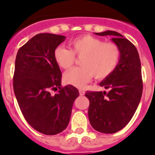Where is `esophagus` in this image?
I'll use <instances>...</instances> for the list:
<instances>
[{
	"mask_svg": "<svg viewBox=\"0 0 155 155\" xmlns=\"http://www.w3.org/2000/svg\"><path fill=\"white\" fill-rule=\"evenodd\" d=\"M79 93H80V94H81V95H84L85 92H84V91H82V90H80V91H79Z\"/></svg>",
	"mask_w": 155,
	"mask_h": 155,
	"instance_id": "34e87169",
	"label": "esophagus"
}]
</instances>
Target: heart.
<instances>
[{
  "mask_svg": "<svg viewBox=\"0 0 155 155\" xmlns=\"http://www.w3.org/2000/svg\"><path fill=\"white\" fill-rule=\"evenodd\" d=\"M71 50L58 46L54 52L56 64L62 69H69L74 64L75 55L82 57L81 67L66 72L64 81L76 88H84L94 76L96 80L109 77L119 64L120 51L114 43H105L92 35H81L70 42Z\"/></svg>",
  "mask_w": 155,
  "mask_h": 155,
  "instance_id": "b5f03b06",
  "label": "heart"
}]
</instances>
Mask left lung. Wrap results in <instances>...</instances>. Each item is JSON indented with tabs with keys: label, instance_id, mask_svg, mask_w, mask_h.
<instances>
[{
	"label": "left lung",
	"instance_id": "1",
	"mask_svg": "<svg viewBox=\"0 0 155 155\" xmlns=\"http://www.w3.org/2000/svg\"><path fill=\"white\" fill-rule=\"evenodd\" d=\"M95 34L111 35V41L120 49V57L114 72L100 83L110 91H86L90 101L88 115L94 130L114 134L130 122L140 104L143 92L140 55L136 47L118 32Z\"/></svg>",
	"mask_w": 155,
	"mask_h": 155
}]
</instances>
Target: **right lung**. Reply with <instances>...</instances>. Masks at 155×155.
Listing matches in <instances>:
<instances>
[{"mask_svg": "<svg viewBox=\"0 0 155 155\" xmlns=\"http://www.w3.org/2000/svg\"><path fill=\"white\" fill-rule=\"evenodd\" d=\"M64 35L41 33L19 49L13 88L19 107L28 124L40 133L54 135L66 129L74 100L75 87H61V71L54 58ZM59 88L54 96L51 90Z\"/></svg>", "mask_w": 155, "mask_h": 155, "instance_id": "1", "label": "right lung"}]
</instances>
